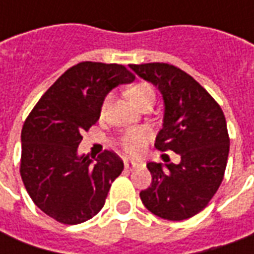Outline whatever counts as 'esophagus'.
Returning a JSON list of instances; mask_svg holds the SVG:
<instances>
[{
    "instance_id": "esophagus-1",
    "label": "esophagus",
    "mask_w": 254,
    "mask_h": 254,
    "mask_svg": "<svg viewBox=\"0 0 254 254\" xmlns=\"http://www.w3.org/2000/svg\"><path fill=\"white\" fill-rule=\"evenodd\" d=\"M124 163H125V169H127V171L134 170L138 166V162H134V160H125Z\"/></svg>"
}]
</instances>
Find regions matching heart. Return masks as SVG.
Here are the masks:
<instances>
[{
  "instance_id": "b5f03b06",
  "label": "heart",
  "mask_w": 254,
  "mask_h": 254,
  "mask_svg": "<svg viewBox=\"0 0 254 254\" xmlns=\"http://www.w3.org/2000/svg\"><path fill=\"white\" fill-rule=\"evenodd\" d=\"M127 94L133 100V103L137 105L138 107L144 105L145 102H149V100L154 102L155 100V91L148 83L134 84L133 87L129 88ZM107 103H109V98H106L103 102V109L107 106ZM148 137L149 130L147 127H136V129H130L124 133L120 138V144L129 154H137L144 148Z\"/></svg>"
}]
</instances>
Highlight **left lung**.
<instances>
[{
  "mask_svg": "<svg viewBox=\"0 0 254 254\" xmlns=\"http://www.w3.org/2000/svg\"><path fill=\"white\" fill-rule=\"evenodd\" d=\"M129 67L158 87L163 98V125L155 147L181 156L178 165L147 163L152 182L140 191V198L162 219L191 218L207 207L223 181L230 149L223 111L194 78L178 67L160 63Z\"/></svg>",
  "mask_w": 254,
  "mask_h": 254,
  "instance_id": "obj_1",
  "label": "left lung"
}]
</instances>
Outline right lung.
I'll list each match as a JSON object with an SVG mask.
<instances>
[{
  "instance_id": "obj_1",
  "label": "right lung",
  "mask_w": 254,
  "mask_h": 254,
  "mask_svg": "<svg viewBox=\"0 0 254 254\" xmlns=\"http://www.w3.org/2000/svg\"><path fill=\"white\" fill-rule=\"evenodd\" d=\"M134 76L118 64L80 63L47 89L21 130L20 174L35 205L64 224H78L103 208L124 170L111 151L78 155L81 133L99 120L111 89Z\"/></svg>"
}]
</instances>
